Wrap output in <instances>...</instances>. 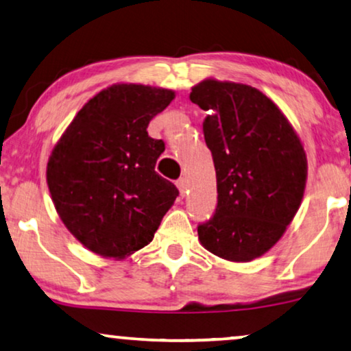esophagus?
Instances as JSON below:
<instances>
[{
  "mask_svg": "<svg viewBox=\"0 0 351 351\" xmlns=\"http://www.w3.org/2000/svg\"><path fill=\"white\" fill-rule=\"evenodd\" d=\"M176 186H178V189H180V194L184 197V194H186V189H187V181H186V178H180V180L176 181Z\"/></svg>",
  "mask_w": 351,
  "mask_h": 351,
  "instance_id": "obj_1",
  "label": "esophagus"
}]
</instances>
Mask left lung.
I'll return each instance as SVG.
<instances>
[{"mask_svg": "<svg viewBox=\"0 0 351 351\" xmlns=\"http://www.w3.org/2000/svg\"><path fill=\"white\" fill-rule=\"evenodd\" d=\"M189 98L208 111L204 136L218 186V206L197 227L199 240L219 258L250 263L272 248L298 213L307 182L304 146L258 88L210 77Z\"/></svg>", "mask_w": 351, "mask_h": 351, "instance_id": "left-lung-1", "label": "left lung"}]
</instances>
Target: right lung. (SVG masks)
I'll return each mask as SVG.
<instances>
[{
	"label": "right lung",
	"mask_w": 351,
	"mask_h": 351,
	"mask_svg": "<svg viewBox=\"0 0 351 351\" xmlns=\"http://www.w3.org/2000/svg\"><path fill=\"white\" fill-rule=\"evenodd\" d=\"M175 92L112 84L90 98L53 146L47 186L77 241L103 258L124 259L154 239L175 204L176 186L156 173L165 143L147 135Z\"/></svg>",
	"instance_id": "add662e5"
}]
</instances>
